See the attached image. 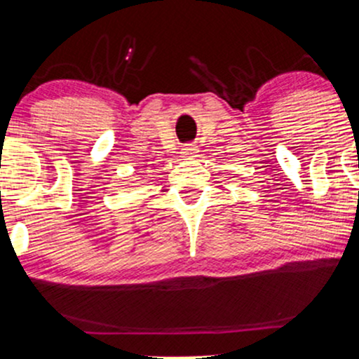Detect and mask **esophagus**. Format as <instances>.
<instances>
[{"instance_id": "1", "label": "esophagus", "mask_w": 359, "mask_h": 359, "mask_svg": "<svg viewBox=\"0 0 359 359\" xmlns=\"http://www.w3.org/2000/svg\"><path fill=\"white\" fill-rule=\"evenodd\" d=\"M196 153H198V149H196V146H194V144H184L183 148H181V154H183L184 158H191Z\"/></svg>"}]
</instances>
